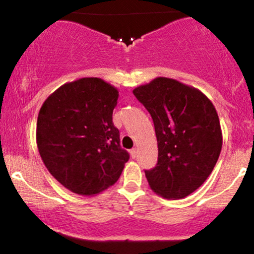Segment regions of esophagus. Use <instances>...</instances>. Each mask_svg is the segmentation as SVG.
Masks as SVG:
<instances>
[{
  "mask_svg": "<svg viewBox=\"0 0 254 254\" xmlns=\"http://www.w3.org/2000/svg\"><path fill=\"white\" fill-rule=\"evenodd\" d=\"M130 154H131V157H132V159H135V157L137 156V149H136V148L131 149L130 150Z\"/></svg>",
  "mask_w": 254,
  "mask_h": 254,
  "instance_id": "esophagus-1",
  "label": "esophagus"
}]
</instances>
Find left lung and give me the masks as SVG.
Here are the masks:
<instances>
[{"label": "left lung", "mask_w": 254, "mask_h": 254, "mask_svg": "<svg viewBox=\"0 0 254 254\" xmlns=\"http://www.w3.org/2000/svg\"><path fill=\"white\" fill-rule=\"evenodd\" d=\"M155 127L157 164L144 171L151 190L184 198L208 179L222 148L220 119L200 90L167 77L133 89Z\"/></svg>", "instance_id": "left-lung-1"}]
</instances>
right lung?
<instances>
[{
    "label": "right lung",
    "mask_w": 254,
    "mask_h": 254,
    "mask_svg": "<svg viewBox=\"0 0 254 254\" xmlns=\"http://www.w3.org/2000/svg\"><path fill=\"white\" fill-rule=\"evenodd\" d=\"M118 90L98 77L65 83L44 101L37 144L44 165L64 188L89 196L121 177L129 153L112 122Z\"/></svg>",
    "instance_id": "add662e5"
}]
</instances>
